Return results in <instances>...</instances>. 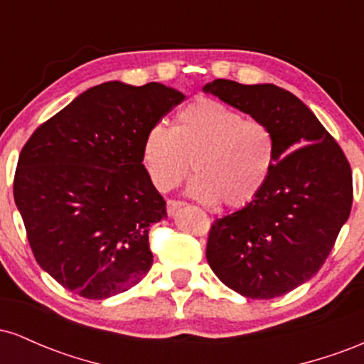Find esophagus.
<instances>
[{"mask_svg":"<svg viewBox=\"0 0 364 364\" xmlns=\"http://www.w3.org/2000/svg\"><path fill=\"white\" fill-rule=\"evenodd\" d=\"M183 205H185V202H181V200H168V215L173 217L178 208H181Z\"/></svg>","mask_w":364,"mask_h":364,"instance_id":"obj_1","label":"esophagus"}]
</instances>
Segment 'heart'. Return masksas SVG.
Instances as JSON below:
<instances>
[{
  "label": "heart",
  "mask_w": 364,
  "mask_h": 364,
  "mask_svg": "<svg viewBox=\"0 0 364 364\" xmlns=\"http://www.w3.org/2000/svg\"><path fill=\"white\" fill-rule=\"evenodd\" d=\"M272 128L208 97L178 112L173 129L154 124L141 144V164L152 185L174 190L193 162L188 191L205 203L240 208L257 198L275 164Z\"/></svg>",
  "instance_id": "1"
}]
</instances>
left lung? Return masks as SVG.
<instances>
[{"mask_svg":"<svg viewBox=\"0 0 364 364\" xmlns=\"http://www.w3.org/2000/svg\"><path fill=\"white\" fill-rule=\"evenodd\" d=\"M203 92L269 124L277 141L274 169L257 198L212 224L207 262L245 298H277L310 281L332 252L353 205L350 166L289 90L217 78Z\"/></svg>","mask_w":364,"mask_h":364,"instance_id":"1","label":"left lung"}]
</instances>
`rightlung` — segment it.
Listing matches in <instances>:
<instances>
[{"label": "right lung", "mask_w": 364, "mask_h": 364, "mask_svg": "<svg viewBox=\"0 0 364 364\" xmlns=\"http://www.w3.org/2000/svg\"><path fill=\"white\" fill-rule=\"evenodd\" d=\"M183 99L157 82L101 83L23 145L15 203L37 263L65 289L106 299L150 270L149 229L168 214L141 164V144Z\"/></svg>", "instance_id": "1"}]
</instances>
